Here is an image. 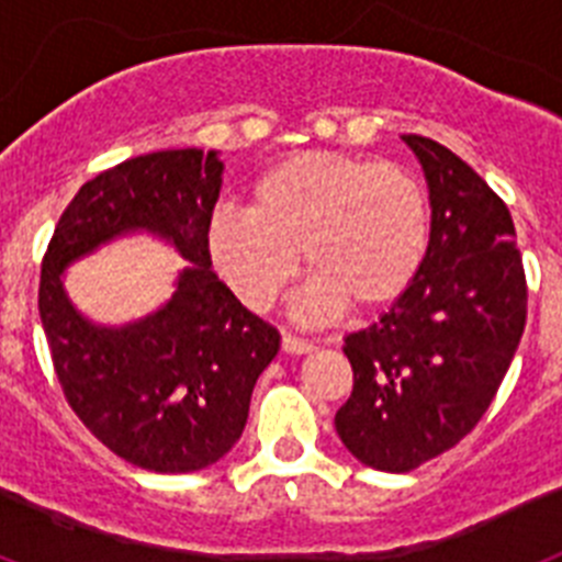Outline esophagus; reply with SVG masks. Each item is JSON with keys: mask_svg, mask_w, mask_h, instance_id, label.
<instances>
[{"mask_svg": "<svg viewBox=\"0 0 562 562\" xmlns=\"http://www.w3.org/2000/svg\"><path fill=\"white\" fill-rule=\"evenodd\" d=\"M281 349L286 351V355H310L315 346H312L310 340H304V337H295V335H284L281 337Z\"/></svg>", "mask_w": 562, "mask_h": 562, "instance_id": "1", "label": "esophagus"}]
</instances>
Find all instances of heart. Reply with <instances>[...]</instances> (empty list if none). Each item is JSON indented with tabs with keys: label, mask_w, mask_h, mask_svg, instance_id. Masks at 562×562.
<instances>
[{
	"label": "heart",
	"mask_w": 562,
	"mask_h": 562,
	"mask_svg": "<svg viewBox=\"0 0 562 562\" xmlns=\"http://www.w3.org/2000/svg\"><path fill=\"white\" fill-rule=\"evenodd\" d=\"M428 247V193L414 173L337 151L276 162L252 182L247 213L222 207L207 222L213 267L256 312L286 290L297 252L312 276L306 315L385 310L414 286Z\"/></svg>",
	"instance_id": "1"
}]
</instances>
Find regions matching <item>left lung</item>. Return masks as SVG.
<instances>
[{
	"mask_svg": "<svg viewBox=\"0 0 562 562\" xmlns=\"http://www.w3.org/2000/svg\"><path fill=\"white\" fill-rule=\"evenodd\" d=\"M402 140L428 180V258L376 324L346 337L355 389L335 414L349 453L385 473H408L479 425L526 324L509 207L441 143Z\"/></svg>",
	"mask_w": 562,
	"mask_h": 562,
	"instance_id": "left-lung-1",
	"label": "left lung"
}]
</instances>
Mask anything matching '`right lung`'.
<instances>
[{"label": "right lung", "instance_id": "add662e5", "mask_svg": "<svg viewBox=\"0 0 562 562\" xmlns=\"http://www.w3.org/2000/svg\"><path fill=\"white\" fill-rule=\"evenodd\" d=\"M225 162L173 148L121 162L83 182L42 261L38 315L69 408L112 453L151 473L220 461L247 425L252 385L281 346L211 270L207 222ZM166 237L189 261L178 290L126 327L87 322L63 292L76 257L126 232Z\"/></svg>", "mask_w": 562, "mask_h": 562}]
</instances>
